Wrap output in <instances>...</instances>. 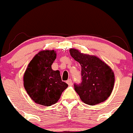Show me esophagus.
<instances>
[{
  "label": "esophagus",
  "mask_w": 133,
  "mask_h": 133,
  "mask_svg": "<svg viewBox=\"0 0 133 133\" xmlns=\"http://www.w3.org/2000/svg\"><path fill=\"white\" fill-rule=\"evenodd\" d=\"M66 83H67V84H69V86L72 85V80L70 79V78L68 79L67 81H66Z\"/></svg>",
  "instance_id": "obj_1"
}]
</instances>
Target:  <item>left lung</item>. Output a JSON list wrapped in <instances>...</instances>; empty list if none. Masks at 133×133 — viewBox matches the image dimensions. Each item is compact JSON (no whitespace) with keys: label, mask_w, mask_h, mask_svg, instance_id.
Wrapping results in <instances>:
<instances>
[{"label":"left lung","mask_w":133,"mask_h":133,"mask_svg":"<svg viewBox=\"0 0 133 133\" xmlns=\"http://www.w3.org/2000/svg\"><path fill=\"white\" fill-rule=\"evenodd\" d=\"M71 56L81 66V83L74 84L75 91L82 101L95 105L106 101L115 83L112 69L98 57L84 55L75 49H70Z\"/></svg>","instance_id":"8db88e82"}]
</instances>
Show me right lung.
<instances>
[{"label":"right lung","instance_id":"obj_1","mask_svg":"<svg viewBox=\"0 0 133 133\" xmlns=\"http://www.w3.org/2000/svg\"><path fill=\"white\" fill-rule=\"evenodd\" d=\"M55 50H43L34 56L24 75V87L31 99L44 106L58 101L68 84L61 80L58 70L51 65L56 59Z\"/></svg>","mask_w":133,"mask_h":133}]
</instances>
